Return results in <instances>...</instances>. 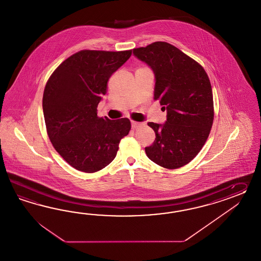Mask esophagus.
<instances>
[{"label": "esophagus", "instance_id": "34e87169", "mask_svg": "<svg viewBox=\"0 0 261 261\" xmlns=\"http://www.w3.org/2000/svg\"><path fill=\"white\" fill-rule=\"evenodd\" d=\"M131 125H132L133 129H137V128L141 127L142 125V123L141 122H137V121H131Z\"/></svg>", "mask_w": 261, "mask_h": 261}]
</instances>
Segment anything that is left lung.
<instances>
[{
    "instance_id": "1",
    "label": "left lung",
    "mask_w": 261,
    "mask_h": 261,
    "mask_svg": "<svg viewBox=\"0 0 261 261\" xmlns=\"http://www.w3.org/2000/svg\"><path fill=\"white\" fill-rule=\"evenodd\" d=\"M133 54L154 72V99L167 112L164 123L148 122L155 139L145 153L164 168L182 167L198 154L211 131L210 80L200 64L168 42H153Z\"/></svg>"
}]
</instances>
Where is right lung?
Here are the masks:
<instances>
[{"label":"right lung","mask_w":261,"mask_h":261,"mask_svg":"<svg viewBox=\"0 0 261 261\" xmlns=\"http://www.w3.org/2000/svg\"><path fill=\"white\" fill-rule=\"evenodd\" d=\"M132 54L126 51L82 50L57 67L45 85L42 110L50 141L75 169L94 173L117 155L130 120L99 118L97 107L107 82Z\"/></svg>","instance_id":"add662e5"}]
</instances>
